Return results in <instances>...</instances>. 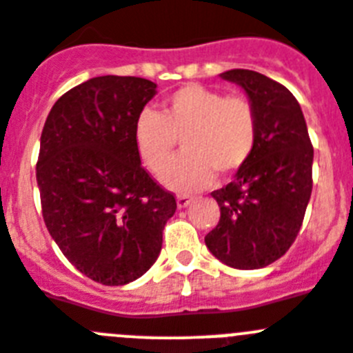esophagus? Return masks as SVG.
Segmentation results:
<instances>
[{
  "label": "esophagus",
  "instance_id": "esophagus-1",
  "mask_svg": "<svg viewBox=\"0 0 353 353\" xmlns=\"http://www.w3.org/2000/svg\"><path fill=\"white\" fill-rule=\"evenodd\" d=\"M176 202H177V208L183 209V208H188V205L193 202V199L188 195H177Z\"/></svg>",
  "mask_w": 353,
  "mask_h": 353
}]
</instances>
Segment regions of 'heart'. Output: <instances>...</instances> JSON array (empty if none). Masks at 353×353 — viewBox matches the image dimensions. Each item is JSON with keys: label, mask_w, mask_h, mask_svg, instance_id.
Masks as SVG:
<instances>
[{"label": "heart", "mask_w": 353, "mask_h": 353, "mask_svg": "<svg viewBox=\"0 0 353 353\" xmlns=\"http://www.w3.org/2000/svg\"><path fill=\"white\" fill-rule=\"evenodd\" d=\"M256 112L246 97L188 84L170 94L161 112L142 110L133 128L139 158L160 172L183 141V157L161 172L163 186L177 193L208 188L214 174L230 177L243 169L256 142Z\"/></svg>", "instance_id": "obj_1"}]
</instances>
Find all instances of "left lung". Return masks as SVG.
Returning <instances> with one entry per match:
<instances>
[{
  "label": "left lung",
  "mask_w": 353,
  "mask_h": 353,
  "mask_svg": "<svg viewBox=\"0 0 353 353\" xmlns=\"http://www.w3.org/2000/svg\"><path fill=\"white\" fill-rule=\"evenodd\" d=\"M220 77L243 88L259 128L246 165L211 193L221 216L205 246L225 265L260 269L283 256L299 234L313 188V145L299 101L285 85L253 70Z\"/></svg>",
  "instance_id": "obj_1"
}]
</instances>
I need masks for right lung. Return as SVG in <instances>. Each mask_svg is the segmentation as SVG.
I'll return each instance as SVG.
<instances>
[{
	"mask_svg": "<svg viewBox=\"0 0 353 353\" xmlns=\"http://www.w3.org/2000/svg\"><path fill=\"white\" fill-rule=\"evenodd\" d=\"M157 84L103 75L66 91L40 137L37 183L47 230L82 274L117 287L161 252L172 193L142 169L133 128Z\"/></svg>",
	"mask_w": 353,
	"mask_h": 353,
	"instance_id": "add662e5",
	"label": "right lung"
}]
</instances>
